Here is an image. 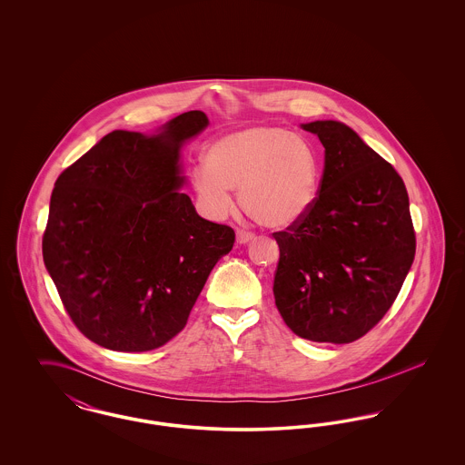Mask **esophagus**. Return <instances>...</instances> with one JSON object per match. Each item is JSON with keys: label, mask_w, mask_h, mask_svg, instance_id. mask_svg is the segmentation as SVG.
Returning a JSON list of instances; mask_svg holds the SVG:
<instances>
[{"label": "esophagus", "mask_w": 465, "mask_h": 465, "mask_svg": "<svg viewBox=\"0 0 465 465\" xmlns=\"http://www.w3.org/2000/svg\"><path fill=\"white\" fill-rule=\"evenodd\" d=\"M256 237L249 232H243V230H237V242L239 243H249L252 242Z\"/></svg>", "instance_id": "obj_1"}]
</instances>
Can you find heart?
Listing matches in <instances>:
<instances>
[{
	"label": "heart",
	"instance_id": "1",
	"mask_svg": "<svg viewBox=\"0 0 465 465\" xmlns=\"http://www.w3.org/2000/svg\"><path fill=\"white\" fill-rule=\"evenodd\" d=\"M200 209L213 220L232 214L241 192L245 214L268 230H286L309 216L321 188V162L307 139L258 125L209 144L205 167L192 173Z\"/></svg>",
	"mask_w": 465,
	"mask_h": 465
}]
</instances>
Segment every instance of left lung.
<instances>
[{
  "label": "left lung",
  "mask_w": 465,
  "mask_h": 465,
  "mask_svg": "<svg viewBox=\"0 0 465 465\" xmlns=\"http://www.w3.org/2000/svg\"><path fill=\"white\" fill-rule=\"evenodd\" d=\"M324 146L319 197L303 222L273 233L275 305L289 330L351 343L392 307L415 258L410 200L396 169L345 124L302 125Z\"/></svg>",
  "instance_id": "obj_1"
}]
</instances>
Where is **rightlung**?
Segmentation results:
<instances>
[{"label":"right lung","mask_w":465,"mask_h":465,"mask_svg":"<svg viewBox=\"0 0 465 465\" xmlns=\"http://www.w3.org/2000/svg\"><path fill=\"white\" fill-rule=\"evenodd\" d=\"M209 125L183 113L152 135L113 131L57 177L44 262L71 321L118 352L162 347L186 326L235 232L179 192L181 146Z\"/></svg>","instance_id":"obj_1"}]
</instances>
